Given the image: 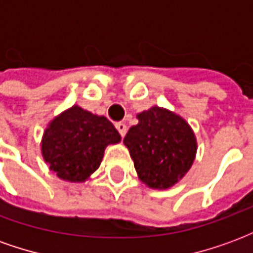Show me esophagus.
<instances>
[{"instance_id":"esophagus-1","label":"esophagus","mask_w":253,"mask_h":253,"mask_svg":"<svg viewBox=\"0 0 253 253\" xmlns=\"http://www.w3.org/2000/svg\"><path fill=\"white\" fill-rule=\"evenodd\" d=\"M116 127V130L119 131V134H121V137L123 138L125 135H126V132H127V126L125 125V123H122V122H118L115 125Z\"/></svg>"}]
</instances>
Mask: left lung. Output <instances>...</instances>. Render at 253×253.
<instances>
[{
  "label": "left lung",
  "mask_w": 253,
  "mask_h": 253,
  "mask_svg": "<svg viewBox=\"0 0 253 253\" xmlns=\"http://www.w3.org/2000/svg\"><path fill=\"white\" fill-rule=\"evenodd\" d=\"M138 121L123 142L139 179L152 188L173 186L194 163V132L180 116L159 107L141 112Z\"/></svg>",
  "instance_id": "obj_1"
}]
</instances>
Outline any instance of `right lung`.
<instances>
[{
    "label": "right lung",
    "mask_w": 253,
    "mask_h": 253,
    "mask_svg": "<svg viewBox=\"0 0 253 253\" xmlns=\"http://www.w3.org/2000/svg\"><path fill=\"white\" fill-rule=\"evenodd\" d=\"M119 141V132L107 118L74 105L50 123L42 153L58 177L84 181L100 167L105 146Z\"/></svg>",
    "instance_id": "add662e5"
}]
</instances>
